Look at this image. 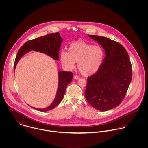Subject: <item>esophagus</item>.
<instances>
[{"label": "esophagus", "instance_id": "obj_1", "mask_svg": "<svg viewBox=\"0 0 148 148\" xmlns=\"http://www.w3.org/2000/svg\"><path fill=\"white\" fill-rule=\"evenodd\" d=\"M74 78L75 79H79V77L77 75H74Z\"/></svg>", "mask_w": 148, "mask_h": 148}]
</instances>
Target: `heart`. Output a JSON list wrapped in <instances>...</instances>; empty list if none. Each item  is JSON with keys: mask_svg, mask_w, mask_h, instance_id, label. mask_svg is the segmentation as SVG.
Returning <instances> with one entry per match:
<instances>
[{"mask_svg": "<svg viewBox=\"0 0 148 148\" xmlns=\"http://www.w3.org/2000/svg\"><path fill=\"white\" fill-rule=\"evenodd\" d=\"M105 56L102 47L79 41L70 44L68 52L62 51L60 59L63 65L68 69H73L75 62H78L80 73L84 75H89L99 70Z\"/></svg>", "mask_w": 148, "mask_h": 148, "instance_id": "heart-1", "label": "heart"}]
</instances>
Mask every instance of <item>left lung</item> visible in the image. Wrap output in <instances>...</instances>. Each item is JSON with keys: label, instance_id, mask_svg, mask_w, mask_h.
Returning <instances> with one entry per match:
<instances>
[{"label": "left lung", "instance_id": "left-lung-1", "mask_svg": "<svg viewBox=\"0 0 148 148\" xmlns=\"http://www.w3.org/2000/svg\"><path fill=\"white\" fill-rule=\"evenodd\" d=\"M89 36L101 45L106 56L99 70L88 77L85 97L93 107L106 111L123 100L132 81V66L122 45L106 37Z\"/></svg>", "mask_w": 148, "mask_h": 148}]
</instances>
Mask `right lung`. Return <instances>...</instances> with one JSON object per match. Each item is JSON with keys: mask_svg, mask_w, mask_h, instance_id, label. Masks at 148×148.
Segmentation results:
<instances>
[{"mask_svg": "<svg viewBox=\"0 0 148 148\" xmlns=\"http://www.w3.org/2000/svg\"><path fill=\"white\" fill-rule=\"evenodd\" d=\"M62 41V38L60 36L59 33L57 32L50 33L26 42L20 48L17 53L14 65V71L16 64L21 58L30 50L44 53L51 56L53 59L58 60L59 59V51L60 48ZM73 77V74L72 72L64 71H59L58 89L56 97L53 103L49 107L44 109L33 108L38 111L43 112L48 111L55 108L63 99L67 86L71 82Z\"/></svg>", "mask_w": 148, "mask_h": 148, "instance_id": "obj_1", "label": "right lung"}]
</instances>
